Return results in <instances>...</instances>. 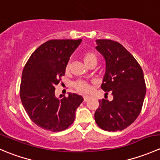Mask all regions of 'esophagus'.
Masks as SVG:
<instances>
[{
	"instance_id": "34e87169",
	"label": "esophagus",
	"mask_w": 160,
	"mask_h": 160,
	"mask_svg": "<svg viewBox=\"0 0 160 160\" xmlns=\"http://www.w3.org/2000/svg\"><path fill=\"white\" fill-rule=\"evenodd\" d=\"M90 98V97H88V96H84L83 97V101H88V99Z\"/></svg>"
}]
</instances>
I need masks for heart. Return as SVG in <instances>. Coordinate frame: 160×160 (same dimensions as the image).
Instances as JSON below:
<instances>
[{"label":"heart","instance_id":"b5f03b06","mask_svg":"<svg viewBox=\"0 0 160 160\" xmlns=\"http://www.w3.org/2000/svg\"><path fill=\"white\" fill-rule=\"evenodd\" d=\"M83 62L88 66L90 65L92 63H98V56L96 53L94 52H86L83 56ZM67 70H69L70 68V62H68L67 64ZM72 87L74 88L77 91L80 92L82 93H86L90 90V87L89 83L83 80H77L72 83Z\"/></svg>","mask_w":160,"mask_h":160}]
</instances>
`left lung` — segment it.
I'll return each mask as SVG.
<instances>
[{
	"label": "left lung",
	"mask_w": 160,
	"mask_h": 160,
	"mask_svg": "<svg viewBox=\"0 0 160 160\" xmlns=\"http://www.w3.org/2000/svg\"><path fill=\"white\" fill-rule=\"evenodd\" d=\"M96 49L106 60L101 89L110 91L113 100H99L95 111L97 125L104 131H122L139 115L146 93L144 74L139 63L122 45L110 39L97 40Z\"/></svg>",
	"instance_id": "obj_1"
}]
</instances>
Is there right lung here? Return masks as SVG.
<instances>
[{
	"mask_svg": "<svg viewBox=\"0 0 160 160\" xmlns=\"http://www.w3.org/2000/svg\"><path fill=\"white\" fill-rule=\"evenodd\" d=\"M82 40L52 39L39 46L29 57L22 71L20 97L31 120L43 129L61 132L75 119L81 96L69 93L57 98L55 86L65 75L66 67Z\"/></svg>",
	"mask_w": 160,
	"mask_h": 160,
	"instance_id": "1",
	"label": "right lung"
}]
</instances>
